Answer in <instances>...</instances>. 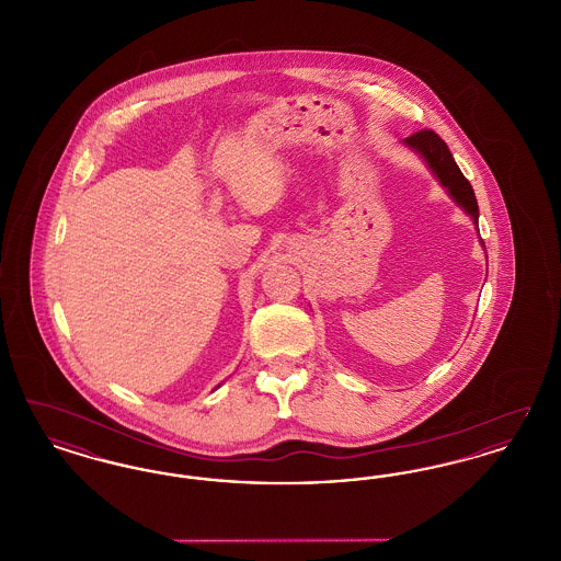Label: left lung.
Segmentation results:
<instances>
[{"label":"left lung","instance_id":"left-lung-1","mask_svg":"<svg viewBox=\"0 0 561 561\" xmlns=\"http://www.w3.org/2000/svg\"><path fill=\"white\" fill-rule=\"evenodd\" d=\"M403 145L410 147L412 151H416L421 158H425L428 168L433 170V174L437 176V181L442 183V187L448 188V193L453 195L454 202L473 218V222L478 225L480 210H478V199L471 183L465 179V174L460 172V168L456 165L453 153L448 149V145L433 133V130H421L414 133L408 138H403ZM483 243V241H481Z\"/></svg>","mask_w":561,"mask_h":561}]
</instances>
